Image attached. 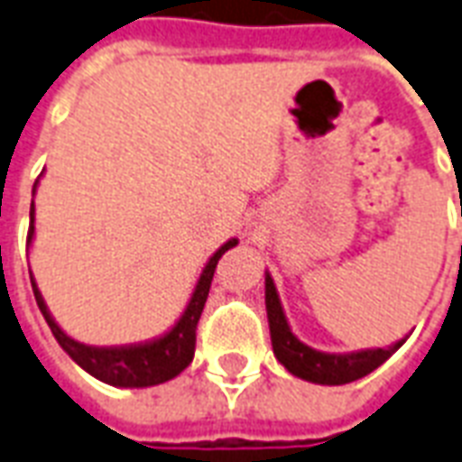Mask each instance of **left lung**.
Masks as SVG:
<instances>
[{
  "label": "left lung",
  "instance_id": "obj_1",
  "mask_svg": "<svg viewBox=\"0 0 462 462\" xmlns=\"http://www.w3.org/2000/svg\"><path fill=\"white\" fill-rule=\"evenodd\" d=\"M265 310H268L270 341H273L275 358L282 363L287 373L314 384L356 383L383 365L384 360L407 341V338H402L387 348H365L353 350V353H326V350L311 348L292 334V326L284 317L282 301L277 294L275 280L268 270H265Z\"/></svg>",
  "mask_w": 462,
  "mask_h": 462
}]
</instances>
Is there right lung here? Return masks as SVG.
Masks as SVG:
<instances>
[{
    "label": "right lung",
    "instance_id": "right-lung-1",
    "mask_svg": "<svg viewBox=\"0 0 462 462\" xmlns=\"http://www.w3.org/2000/svg\"><path fill=\"white\" fill-rule=\"evenodd\" d=\"M43 175V172H41ZM41 180V178H38ZM38 180L33 185V194L38 189ZM36 236V207L31 202V226H29V245L33 244ZM238 245V238H228L226 244L221 245L204 265L202 275L194 284L189 301H187L185 311L180 314L175 324L170 326L168 331L158 338L143 343H128V346H87L82 341H75L60 328L55 321L51 310H48L43 294L38 290L33 273L31 275V287H33V297L46 324L51 326L55 341L60 343V348L78 363L85 373L97 377L99 383L112 384V387H126V390H141V387H152V384L168 383L172 377H178L194 358V331H197V321L202 317L204 301L209 297L211 280H214V270H217L218 258L226 251Z\"/></svg>",
    "mask_w": 462,
    "mask_h": 462
}]
</instances>
